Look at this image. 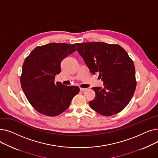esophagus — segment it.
<instances>
[{
  "mask_svg": "<svg viewBox=\"0 0 158 158\" xmlns=\"http://www.w3.org/2000/svg\"><path fill=\"white\" fill-rule=\"evenodd\" d=\"M86 89V88H80V90L81 91V92H84V91H85Z\"/></svg>",
  "mask_w": 158,
  "mask_h": 158,
  "instance_id": "34e87169",
  "label": "esophagus"
}]
</instances>
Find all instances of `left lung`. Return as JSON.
Returning <instances> with one entry per match:
<instances>
[{
    "mask_svg": "<svg viewBox=\"0 0 158 158\" xmlns=\"http://www.w3.org/2000/svg\"><path fill=\"white\" fill-rule=\"evenodd\" d=\"M78 53L94 75L97 72L104 87H94L95 97L91 108L106 117L123 110L133 96L136 81L133 61L120 45L104 42L76 44Z\"/></svg>",
    "mask_w": 158,
    "mask_h": 158,
    "instance_id": "left-lung-1",
    "label": "left lung"
}]
</instances>
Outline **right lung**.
<instances>
[{
    "label": "right lung",
    "instance_id": "add662e5",
    "mask_svg": "<svg viewBox=\"0 0 158 158\" xmlns=\"http://www.w3.org/2000/svg\"><path fill=\"white\" fill-rule=\"evenodd\" d=\"M76 51L73 44L51 43L33 49L26 58L20 76L23 92L40 113L56 117L66 111L79 88L54 82L64 57Z\"/></svg>",
    "mask_w": 158,
    "mask_h": 158
}]
</instances>
